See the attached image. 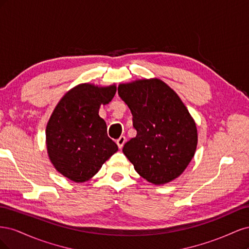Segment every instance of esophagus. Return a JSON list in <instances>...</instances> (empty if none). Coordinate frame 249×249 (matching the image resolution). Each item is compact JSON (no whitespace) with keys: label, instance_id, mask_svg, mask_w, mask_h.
I'll list each match as a JSON object with an SVG mask.
<instances>
[{"label":"esophagus","instance_id":"obj_1","mask_svg":"<svg viewBox=\"0 0 249 249\" xmlns=\"http://www.w3.org/2000/svg\"><path fill=\"white\" fill-rule=\"evenodd\" d=\"M116 143H117L118 147H119L120 149H122V148L124 147V144L125 143V137H124V136H120V137L117 139Z\"/></svg>","mask_w":249,"mask_h":249}]
</instances>
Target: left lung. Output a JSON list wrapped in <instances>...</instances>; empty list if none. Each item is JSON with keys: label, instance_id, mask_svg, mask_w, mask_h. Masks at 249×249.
Returning a JSON list of instances; mask_svg holds the SVG:
<instances>
[{"label": "left lung", "instance_id": "8db88e82", "mask_svg": "<svg viewBox=\"0 0 249 249\" xmlns=\"http://www.w3.org/2000/svg\"><path fill=\"white\" fill-rule=\"evenodd\" d=\"M118 95L137 131L123 148L135 170L155 185L182 175L196 149L197 130L178 95L158 79L120 84Z\"/></svg>", "mask_w": 249, "mask_h": 249}]
</instances>
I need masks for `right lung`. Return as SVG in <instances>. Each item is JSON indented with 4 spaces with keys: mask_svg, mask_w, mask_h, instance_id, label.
Returning <instances> with one entry per match:
<instances>
[{
    "mask_svg": "<svg viewBox=\"0 0 249 249\" xmlns=\"http://www.w3.org/2000/svg\"><path fill=\"white\" fill-rule=\"evenodd\" d=\"M116 87L78 85L67 92L49 120L47 147L55 168L76 183L86 182L118 150L100 117L101 105L112 101Z\"/></svg>",
    "mask_w": 249,
    "mask_h": 249,
    "instance_id": "right-lung-1",
    "label": "right lung"
}]
</instances>
